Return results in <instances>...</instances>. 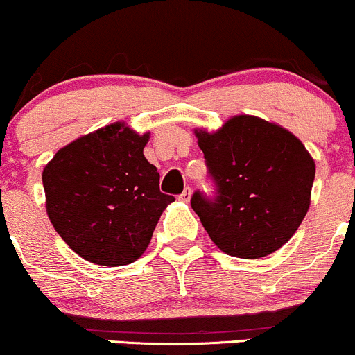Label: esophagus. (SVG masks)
I'll list each match as a JSON object with an SVG mask.
<instances>
[{
  "label": "esophagus",
  "mask_w": 355,
  "mask_h": 355,
  "mask_svg": "<svg viewBox=\"0 0 355 355\" xmlns=\"http://www.w3.org/2000/svg\"><path fill=\"white\" fill-rule=\"evenodd\" d=\"M178 198H180L182 202H190V198H191V189H190V187H187V189L182 191V195Z\"/></svg>",
  "instance_id": "esophagus-1"
}]
</instances>
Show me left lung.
<instances>
[{
  "label": "left lung",
  "mask_w": 355,
  "mask_h": 355,
  "mask_svg": "<svg viewBox=\"0 0 355 355\" xmlns=\"http://www.w3.org/2000/svg\"><path fill=\"white\" fill-rule=\"evenodd\" d=\"M218 197L195 191L191 209L227 255L260 259L291 240L311 207L315 162L284 126L254 115L229 118L217 132L197 128Z\"/></svg>",
  "instance_id": "left-lung-1"
}]
</instances>
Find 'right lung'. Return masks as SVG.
<instances>
[{
	"instance_id": "obj_1",
	"label": "right lung",
	"mask_w": 355,
	"mask_h": 355,
	"mask_svg": "<svg viewBox=\"0 0 355 355\" xmlns=\"http://www.w3.org/2000/svg\"><path fill=\"white\" fill-rule=\"evenodd\" d=\"M150 133L125 121L103 126L60 148L43 168L46 214L75 254L103 267L135 262L158 218L175 198L145 158Z\"/></svg>"
}]
</instances>
